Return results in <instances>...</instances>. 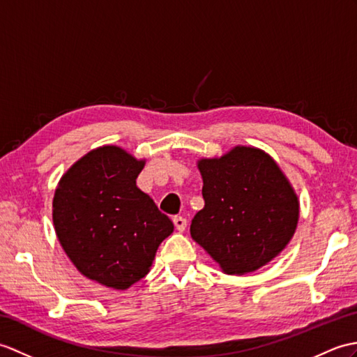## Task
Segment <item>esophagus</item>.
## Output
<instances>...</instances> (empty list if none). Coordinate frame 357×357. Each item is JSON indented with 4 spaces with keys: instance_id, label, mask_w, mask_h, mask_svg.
<instances>
[{
    "instance_id": "obj_1",
    "label": "esophagus",
    "mask_w": 357,
    "mask_h": 357,
    "mask_svg": "<svg viewBox=\"0 0 357 357\" xmlns=\"http://www.w3.org/2000/svg\"><path fill=\"white\" fill-rule=\"evenodd\" d=\"M173 223H175V228L182 233L187 228V219L182 218V216H175L173 218Z\"/></svg>"
}]
</instances>
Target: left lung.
<instances>
[{"mask_svg":"<svg viewBox=\"0 0 357 357\" xmlns=\"http://www.w3.org/2000/svg\"><path fill=\"white\" fill-rule=\"evenodd\" d=\"M205 205L190 234L228 275L260 269L291 242L300 201L269 153L236 146L219 158H201Z\"/></svg>","mask_w":357,"mask_h":357,"instance_id":"left-lung-1","label":"left lung"}]
</instances>
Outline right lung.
Wrapping results in <instances>:
<instances>
[{"label":"right lung","instance_id":"1","mask_svg":"<svg viewBox=\"0 0 357 357\" xmlns=\"http://www.w3.org/2000/svg\"><path fill=\"white\" fill-rule=\"evenodd\" d=\"M146 160L119 146L93 149L63 173L53 197L57 240L77 271L126 291L147 275L172 220L137 187Z\"/></svg>","mask_w":357,"mask_h":357}]
</instances>
